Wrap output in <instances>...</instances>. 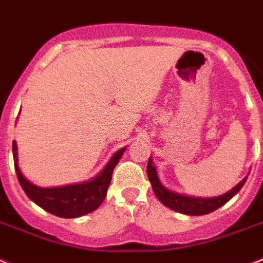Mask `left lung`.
<instances>
[{
	"label": "left lung",
	"instance_id": "8db88e82",
	"mask_svg": "<svg viewBox=\"0 0 263 263\" xmlns=\"http://www.w3.org/2000/svg\"><path fill=\"white\" fill-rule=\"evenodd\" d=\"M147 177L151 180L152 188L155 191L156 196L158 197V200L161 201L162 204L169 207L173 211L181 212V214L185 215H205L218 210L219 207L224 205L231 197L235 196L239 192L240 188L243 186L247 180L243 179L235 188H233L230 192L222 195V196L214 197V199H196V197L177 195L166 190L165 186H162V184L158 180L156 168L152 165L151 158H149V162H147Z\"/></svg>",
	"mask_w": 263,
	"mask_h": 263
}]
</instances>
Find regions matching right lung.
<instances>
[{
	"instance_id": "1",
	"label": "right lung",
	"mask_w": 263,
	"mask_h": 263,
	"mask_svg": "<svg viewBox=\"0 0 263 263\" xmlns=\"http://www.w3.org/2000/svg\"><path fill=\"white\" fill-rule=\"evenodd\" d=\"M12 149L17 179L20 181V185L23 186L24 192L27 194L30 200L40 205L43 210L60 218H78V216L95 211L102 204V201L105 200L106 194H107L110 181H111L112 171L125 152V147L117 152L105 166V169L102 171L101 175H98V177L88 183L59 186V188H40L29 183L18 169L16 141H13Z\"/></svg>"
}]
</instances>
